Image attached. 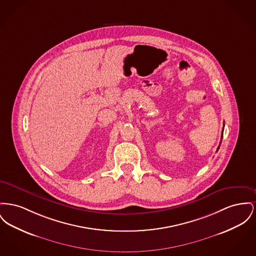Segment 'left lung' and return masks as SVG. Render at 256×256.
<instances>
[{
  "label": "left lung",
  "instance_id": "left-lung-1",
  "mask_svg": "<svg viewBox=\"0 0 256 256\" xmlns=\"http://www.w3.org/2000/svg\"><path fill=\"white\" fill-rule=\"evenodd\" d=\"M222 136H224V130H222ZM220 144H222V142H220ZM218 149H220V146L218 147Z\"/></svg>",
  "mask_w": 256,
  "mask_h": 256
}]
</instances>
